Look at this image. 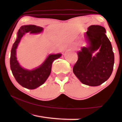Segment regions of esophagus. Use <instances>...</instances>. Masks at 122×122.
I'll return each instance as SVG.
<instances>
[{"label": "esophagus", "mask_w": 122, "mask_h": 122, "mask_svg": "<svg viewBox=\"0 0 122 122\" xmlns=\"http://www.w3.org/2000/svg\"><path fill=\"white\" fill-rule=\"evenodd\" d=\"M71 48V49H75V46H71V47H70Z\"/></svg>", "instance_id": "obj_1"}]
</instances>
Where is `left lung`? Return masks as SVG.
Here are the masks:
<instances>
[{
	"instance_id": "obj_1",
	"label": "left lung",
	"mask_w": 122,
	"mask_h": 122,
	"mask_svg": "<svg viewBox=\"0 0 122 122\" xmlns=\"http://www.w3.org/2000/svg\"><path fill=\"white\" fill-rule=\"evenodd\" d=\"M106 32V29L100 25H93L88 28L86 38L89 46L78 53V61L73 68V73L83 84L98 86L112 73L114 56ZM98 49L99 52L92 57V53Z\"/></svg>"
}]
</instances>
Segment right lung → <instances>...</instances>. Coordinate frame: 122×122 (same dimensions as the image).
Masks as SVG:
<instances>
[{
  "label": "right lung",
  "mask_w": 122,
  "mask_h": 122,
  "mask_svg": "<svg viewBox=\"0 0 122 122\" xmlns=\"http://www.w3.org/2000/svg\"><path fill=\"white\" fill-rule=\"evenodd\" d=\"M42 30L43 28L34 25L21 26L18 30L17 39L11 48L10 65L13 75L20 85L27 89H36L42 85L51 74L53 61L61 56V54L49 55L43 64L32 71L25 69L20 66L16 58V49L21 38L29 31L37 33Z\"/></svg>",
  "instance_id": "right-lung-1"
}]
</instances>
